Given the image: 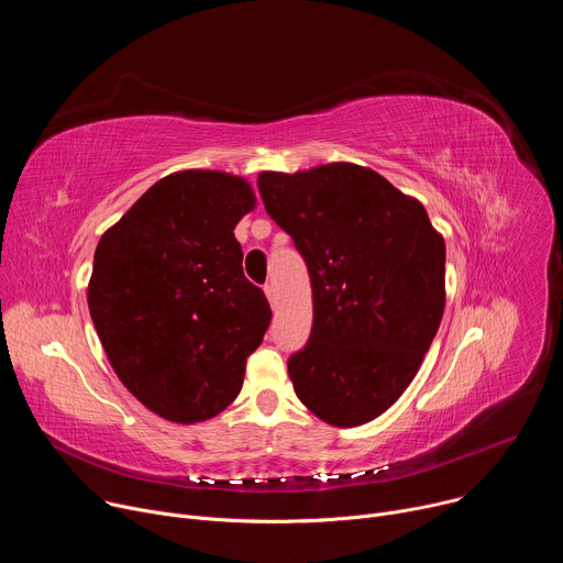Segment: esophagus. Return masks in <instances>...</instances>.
I'll return each mask as SVG.
<instances>
[{"label":"esophagus","instance_id":"esophagus-1","mask_svg":"<svg viewBox=\"0 0 563 563\" xmlns=\"http://www.w3.org/2000/svg\"><path fill=\"white\" fill-rule=\"evenodd\" d=\"M265 294L269 298V305L276 307V289H274V285H265Z\"/></svg>","mask_w":563,"mask_h":563}]
</instances>
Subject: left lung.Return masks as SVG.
Listing matches in <instances>:
<instances>
[{
  "label": "left lung",
  "mask_w": 563,
  "mask_h": 563,
  "mask_svg": "<svg viewBox=\"0 0 563 563\" xmlns=\"http://www.w3.org/2000/svg\"><path fill=\"white\" fill-rule=\"evenodd\" d=\"M269 218L300 252L313 325L287 372L330 426L380 417L417 376L445 307V243L423 205L372 169L263 172Z\"/></svg>",
  "instance_id": "8db88e82"
}]
</instances>
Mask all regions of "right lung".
<instances>
[{
    "mask_svg": "<svg viewBox=\"0 0 563 563\" xmlns=\"http://www.w3.org/2000/svg\"><path fill=\"white\" fill-rule=\"evenodd\" d=\"M254 207L243 178L180 172L157 180L100 238L93 325L118 378L163 419L198 423L222 412L272 323L233 235Z\"/></svg>",
    "mask_w": 563,
    "mask_h": 563,
    "instance_id": "right-lung-1",
    "label": "right lung"
}]
</instances>
